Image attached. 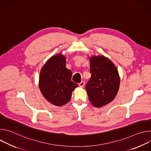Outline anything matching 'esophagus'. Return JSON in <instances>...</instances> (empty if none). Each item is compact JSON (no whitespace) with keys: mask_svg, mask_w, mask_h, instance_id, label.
<instances>
[{"mask_svg":"<svg viewBox=\"0 0 151 151\" xmlns=\"http://www.w3.org/2000/svg\"><path fill=\"white\" fill-rule=\"evenodd\" d=\"M85 85V82L83 81H82L80 83H79V86L80 87H83Z\"/></svg>","mask_w":151,"mask_h":151,"instance_id":"esophagus-1","label":"esophagus"}]
</instances>
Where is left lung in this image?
Returning a JSON list of instances; mask_svg holds the SVG:
<instances>
[{
	"label": "left lung",
	"mask_w": 151,
	"mask_h": 151,
	"mask_svg": "<svg viewBox=\"0 0 151 151\" xmlns=\"http://www.w3.org/2000/svg\"><path fill=\"white\" fill-rule=\"evenodd\" d=\"M90 60L91 76L86 84V90L92 104L101 107L116 96L120 78L116 68L109 59L93 56Z\"/></svg>",
	"instance_id": "1"
}]
</instances>
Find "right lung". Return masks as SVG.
Here are the masks:
<instances>
[{"mask_svg": "<svg viewBox=\"0 0 151 151\" xmlns=\"http://www.w3.org/2000/svg\"><path fill=\"white\" fill-rule=\"evenodd\" d=\"M72 72L66 68V58L61 54L50 58L43 66L39 76V88L51 103L61 106L69 102L78 84L71 80Z\"/></svg>", "mask_w": 151, "mask_h": 151, "instance_id": "1", "label": "right lung"}]
</instances>
